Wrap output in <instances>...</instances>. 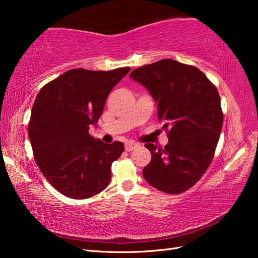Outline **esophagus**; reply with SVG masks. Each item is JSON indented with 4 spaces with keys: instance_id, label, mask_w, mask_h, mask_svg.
Masks as SVG:
<instances>
[{
    "instance_id": "34e87169",
    "label": "esophagus",
    "mask_w": 258,
    "mask_h": 258,
    "mask_svg": "<svg viewBox=\"0 0 258 258\" xmlns=\"http://www.w3.org/2000/svg\"><path fill=\"white\" fill-rule=\"evenodd\" d=\"M136 147H139V144L132 143V142H127V143H125V150L127 151V152H131V151L135 150Z\"/></svg>"
}]
</instances>
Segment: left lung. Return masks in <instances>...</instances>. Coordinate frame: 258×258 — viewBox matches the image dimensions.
<instances>
[{"label":"left lung","mask_w":258,"mask_h":258,"mask_svg":"<svg viewBox=\"0 0 258 258\" xmlns=\"http://www.w3.org/2000/svg\"><path fill=\"white\" fill-rule=\"evenodd\" d=\"M130 78L149 91L158 120L168 130L164 149L145 144L152 160L143 176L162 191L182 193L206 172L220 140L223 112L216 87L197 68L169 58L136 69Z\"/></svg>","instance_id":"left-lung-1"}]
</instances>
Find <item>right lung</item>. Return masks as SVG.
Listing matches in <instances>:
<instances>
[{"label":"right lung","mask_w":258,"mask_h":258,"mask_svg":"<svg viewBox=\"0 0 258 258\" xmlns=\"http://www.w3.org/2000/svg\"><path fill=\"white\" fill-rule=\"evenodd\" d=\"M131 71L70 70L43 86L33 104L29 138L38 168L54 188L70 199L101 193L124 144H106L89 134L113 87Z\"/></svg>","instance_id":"obj_1"}]
</instances>
